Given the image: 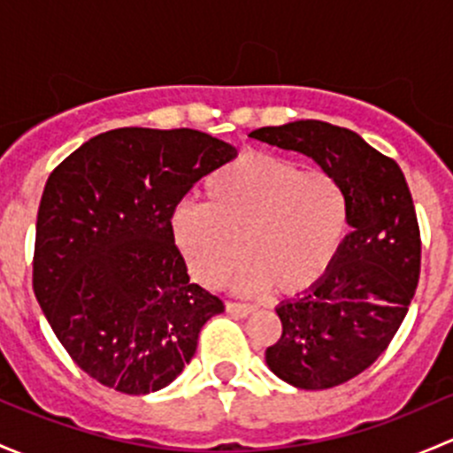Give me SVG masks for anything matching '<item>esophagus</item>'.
Masks as SVG:
<instances>
[{"mask_svg":"<svg viewBox=\"0 0 453 453\" xmlns=\"http://www.w3.org/2000/svg\"><path fill=\"white\" fill-rule=\"evenodd\" d=\"M226 311L232 315H239V318H248L250 313H254V307H250V304H239V303H226Z\"/></svg>","mask_w":453,"mask_h":453,"instance_id":"obj_1","label":"esophagus"}]
</instances>
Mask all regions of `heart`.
I'll return each instance as SVG.
<instances>
[{
	"label": "heart",
	"mask_w": 453,
	"mask_h": 453,
	"mask_svg": "<svg viewBox=\"0 0 453 453\" xmlns=\"http://www.w3.org/2000/svg\"><path fill=\"white\" fill-rule=\"evenodd\" d=\"M203 205L173 214V239L193 278L219 287L243 256L241 291H311L335 265L349 232V197L324 171L269 153H243L205 180Z\"/></svg>",
	"instance_id": "b5f03b06"
}]
</instances>
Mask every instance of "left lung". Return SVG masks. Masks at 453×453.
I'll list each match as a JSON object with an SVG mask.
<instances>
[{"instance_id": "1", "label": "left lung", "mask_w": 453, "mask_h": 453, "mask_svg": "<svg viewBox=\"0 0 453 453\" xmlns=\"http://www.w3.org/2000/svg\"><path fill=\"white\" fill-rule=\"evenodd\" d=\"M250 138L331 173L349 197L342 252L319 285L276 307L282 335L269 370L300 390H326L377 362L399 331L421 272V234L405 177L362 135L322 120L263 127Z\"/></svg>"}]
</instances>
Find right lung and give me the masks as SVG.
<instances>
[{"mask_svg":"<svg viewBox=\"0 0 453 453\" xmlns=\"http://www.w3.org/2000/svg\"><path fill=\"white\" fill-rule=\"evenodd\" d=\"M195 129L125 127L63 159L41 197L32 287L54 335L91 379L125 395L175 381L223 303L190 282L171 217L236 157Z\"/></svg>","mask_w":453,"mask_h":453,"instance_id":"add662e5","label":"right lung"}]
</instances>
